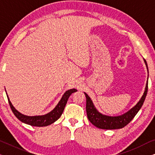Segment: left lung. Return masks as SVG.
Masks as SVG:
<instances>
[{"mask_svg":"<svg viewBox=\"0 0 155 155\" xmlns=\"http://www.w3.org/2000/svg\"><path fill=\"white\" fill-rule=\"evenodd\" d=\"M144 61H145L148 72L147 62H146L145 59H144ZM147 90L148 82H147L145 92H144L141 99L137 103V104L135 107H133L132 109L129 110L128 111H127L126 113L118 116H109L99 113L96 108L94 107L90 97L84 92V94H85L86 97V111L89 120L94 126L101 129L114 130V129H119L124 128V127L128 125L133 120V118L135 117V115L137 114V112L139 111V110L141 109L142 106H143L144 101H145V97L147 96Z\"/></svg>","mask_w":155,"mask_h":155,"instance_id":"left-lung-1","label":"left lung"}]
</instances>
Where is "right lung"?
Returning a JSON list of instances; mask_svg holds the SVG:
<instances>
[{
  "mask_svg": "<svg viewBox=\"0 0 155 155\" xmlns=\"http://www.w3.org/2000/svg\"><path fill=\"white\" fill-rule=\"evenodd\" d=\"M75 92H77V90H75V89H71V90L66 91V92L64 93V94L63 95L61 100L59 101L58 104L56 105V107H55L51 111L45 114V115L35 116H25L24 114L20 113V112H19L18 110H16L15 108L12 106V103L10 102V99L8 98V95L7 97L8 99V102H9L10 107L11 108L12 112H13L15 116L20 121L25 123V124H26L30 125V126H32L42 127L47 126L48 125H51L61 117V116L62 115L63 112V110L65 109V105H66V103L69 97L71 96L72 93ZM6 94H7V93H6Z\"/></svg>",
  "mask_w": 155,
  "mask_h": 155,
  "instance_id": "add662e5",
  "label": "right lung"
}]
</instances>
